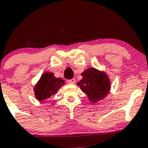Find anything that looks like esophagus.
<instances>
[{"label":"esophagus","instance_id":"34e87169","mask_svg":"<svg viewBox=\"0 0 148 148\" xmlns=\"http://www.w3.org/2000/svg\"><path fill=\"white\" fill-rule=\"evenodd\" d=\"M67 83L69 84H74L76 83V79H69L67 81Z\"/></svg>","mask_w":148,"mask_h":148}]
</instances>
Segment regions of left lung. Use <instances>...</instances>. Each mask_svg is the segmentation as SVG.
I'll return each mask as SVG.
<instances>
[{
  "label": "left lung",
  "mask_w": 148,
  "mask_h": 148,
  "mask_svg": "<svg viewBox=\"0 0 148 148\" xmlns=\"http://www.w3.org/2000/svg\"><path fill=\"white\" fill-rule=\"evenodd\" d=\"M81 75L83 79L77 83V85L87 95L91 102L99 101L109 92L110 81L104 72L90 68L85 70Z\"/></svg>",
  "instance_id": "1"
}]
</instances>
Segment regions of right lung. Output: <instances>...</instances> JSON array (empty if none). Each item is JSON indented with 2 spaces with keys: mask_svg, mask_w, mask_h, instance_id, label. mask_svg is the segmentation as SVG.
Instances as JSON below:
<instances>
[{
  "mask_svg": "<svg viewBox=\"0 0 148 148\" xmlns=\"http://www.w3.org/2000/svg\"><path fill=\"white\" fill-rule=\"evenodd\" d=\"M64 84V81L60 78H56L51 72H46L35 86L34 89L35 97L39 101H43L56 94Z\"/></svg>",
  "mask_w": 148,
  "mask_h": 148,
  "instance_id": "obj_1",
  "label": "right lung"
}]
</instances>
